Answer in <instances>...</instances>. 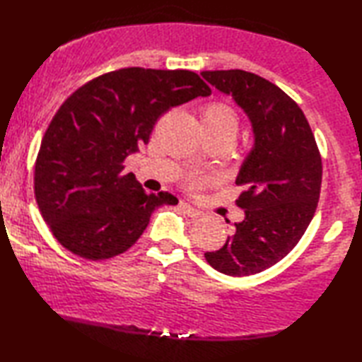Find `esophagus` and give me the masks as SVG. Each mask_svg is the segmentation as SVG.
Listing matches in <instances>:
<instances>
[{"label":"esophagus","instance_id":"1","mask_svg":"<svg viewBox=\"0 0 362 362\" xmlns=\"http://www.w3.org/2000/svg\"><path fill=\"white\" fill-rule=\"evenodd\" d=\"M180 206L182 208V210H185V213L187 214V216H191V218H200L202 216V211H199L197 208H194L192 205L186 204V202H181Z\"/></svg>","mask_w":362,"mask_h":362}]
</instances>
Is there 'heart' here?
Masks as SVG:
<instances>
[{
  "mask_svg": "<svg viewBox=\"0 0 362 362\" xmlns=\"http://www.w3.org/2000/svg\"><path fill=\"white\" fill-rule=\"evenodd\" d=\"M202 130L205 135H226L235 139L240 127V119L237 111L229 103L224 101H213L202 110L200 116ZM208 177H191L189 186L192 189H200L206 186Z\"/></svg>",
  "mask_w": 362,
  "mask_h": 362,
  "instance_id": "heart-1",
  "label": "heart"
}]
</instances>
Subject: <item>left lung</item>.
<instances>
[{
  "instance_id": "obj_1",
  "label": "left lung",
  "mask_w": 362,
  "mask_h": 362,
  "mask_svg": "<svg viewBox=\"0 0 362 362\" xmlns=\"http://www.w3.org/2000/svg\"><path fill=\"white\" fill-rule=\"evenodd\" d=\"M202 76L232 95L255 132V148L235 181L243 187L235 204L245 219L205 259L221 274L255 275L286 257L312 223L321 194V154L305 114L280 87L243 69Z\"/></svg>"
}]
</instances>
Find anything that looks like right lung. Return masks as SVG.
Masks as SVG:
<instances>
[{"label": "right lung", "instance_id": "add662e5", "mask_svg": "<svg viewBox=\"0 0 362 362\" xmlns=\"http://www.w3.org/2000/svg\"><path fill=\"white\" fill-rule=\"evenodd\" d=\"M210 93L194 71L132 66L88 81L63 101L35 163L37 206L63 248L88 261L119 256L157 206L177 204L168 192L146 194L124 173V160L148 144L163 112Z\"/></svg>", "mask_w": 362, "mask_h": 362}]
</instances>
